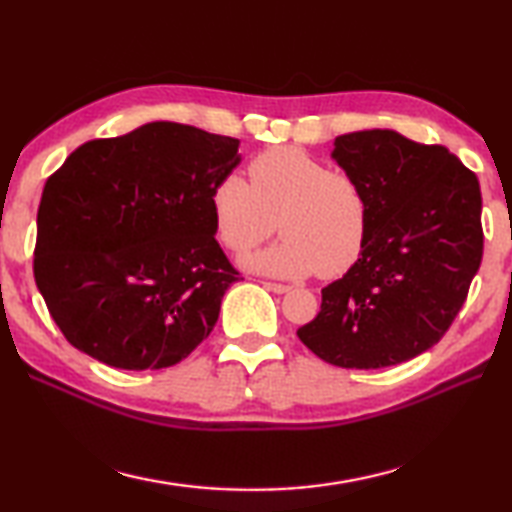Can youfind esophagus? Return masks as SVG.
Segmentation results:
<instances>
[{
  "mask_svg": "<svg viewBox=\"0 0 512 512\" xmlns=\"http://www.w3.org/2000/svg\"><path fill=\"white\" fill-rule=\"evenodd\" d=\"M267 290L270 292H276V294H285V292H290V285H283V283H272V281H265L263 283Z\"/></svg>",
  "mask_w": 512,
  "mask_h": 512,
  "instance_id": "esophagus-1",
  "label": "esophagus"
}]
</instances>
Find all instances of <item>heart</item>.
<instances>
[{"label":"heart","mask_w":512,"mask_h":512,"mask_svg":"<svg viewBox=\"0 0 512 512\" xmlns=\"http://www.w3.org/2000/svg\"><path fill=\"white\" fill-rule=\"evenodd\" d=\"M249 184L222 175L209 193L215 236L229 251H247L272 236L283 238L242 256L249 270L303 279L319 272L333 279L360 261L371 224L364 186L346 170H330L310 152L279 146L249 161Z\"/></svg>","instance_id":"obj_1"}]
</instances>
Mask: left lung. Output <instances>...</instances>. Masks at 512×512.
<instances>
[{
  "mask_svg": "<svg viewBox=\"0 0 512 512\" xmlns=\"http://www.w3.org/2000/svg\"><path fill=\"white\" fill-rule=\"evenodd\" d=\"M333 159L369 195V236L297 335L342 369L407 362L441 342L479 272V179L445 146L393 130L342 134Z\"/></svg>",
  "mask_w": 512,
  "mask_h": 512,
  "instance_id": "8db88e82",
  "label": "left lung"
}]
</instances>
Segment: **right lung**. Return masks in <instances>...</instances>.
I'll use <instances>...</instances> for the list:
<instances>
[{
  "mask_svg": "<svg viewBox=\"0 0 512 512\" xmlns=\"http://www.w3.org/2000/svg\"><path fill=\"white\" fill-rule=\"evenodd\" d=\"M238 139L152 121L76 148L44 184L33 274L67 342L125 371L182 362L240 281L209 193Z\"/></svg>",
  "mask_w": 512,
  "mask_h": 512,
  "instance_id": "obj_1",
  "label": "right lung"
}]
</instances>
